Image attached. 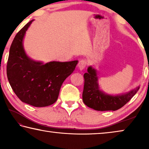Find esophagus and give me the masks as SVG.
Wrapping results in <instances>:
<instances>
[{
	"label": "esophagus",
	"instance_id": "34e87169",
	"mask_svg": "<svg viewBox=\"0 0 149 149\" xmlns=\"http://www.w3.org/2000/svg\"><path fill=\"white\" fill-rule=\"evenodd\" d=\"M87 65V61L85 60H80L78 64V68L80 70H83Z\"/></svg>",
	"mask_w": 149,
	"mask_h": 149
}]
</instances>
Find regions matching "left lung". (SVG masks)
I'll return each instance as SVG.
<instances>
[{
	"instance_id": "8db88e82",
	"label": "left lung",
	"mask_w": 149,
	"mask_h": 149,
	"mask_svg": "<svg viewBox=\"0 0 149 149\" xmlns=\"http://www.w3.org/2000/svg\"><path fill=\"white\" fill-rule=\"evenodd\" d=\"M84 89L83 101L90 108L97 111H116L126 105L136 93L140 85L120 94H108L101 90L99 83L97 70L92 66L87 68V72L84 74Z\"/></svg>"
}]
</instances>
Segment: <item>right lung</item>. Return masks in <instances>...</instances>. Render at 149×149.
Masks as SVG:
<instances>
[{
	"mask_svg": "<svg viewBox=\"0 0 149 149\" xmlns=\"http://www.w3.org/2000/svg\"><path fill=\"white\" fill-rule=\"evenodd\" d=\"M31 20L17 33L10 48L6 66L8 82L21 101L46 107L56 101L63 82L74 70L78 60L44 63L28 56L23 46Z\"/></svg>",
	"mask_w": 149,
	"mask_h": 149,
	"instance_id": "add662e5",
	"label": "right lung"
}]
</instances>
